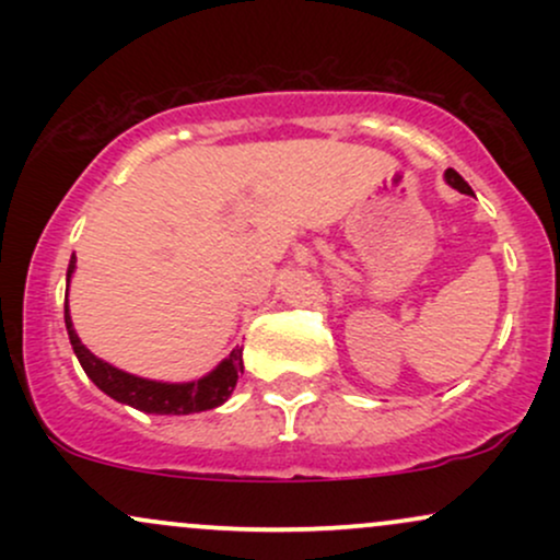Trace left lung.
Listing matches in <instances>:
<instances>
[{
  "instance_id": "left-lung-1",
  "label": "left lung",
  "mask_w": 560,
  "mask_h": 560,
  "mask_svg": "<svg viewBox=\"0 0 560 560\" xmlns=\"http://www.w3.org/2000/svg\"><path fill=\"white\" fill-rule=\"evenodd\" d=\"M445 182H447L450 186H453V189H458L460 195H474L471 186H468V184L464 182V178H460L458 173H455L453 168H447V171H445Z\"/></svg>"
}]
</instances>
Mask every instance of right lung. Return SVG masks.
Masks as SVG:
<instances>
[{
  "mask_svg": "<svg viewBox=\"0 0 560 560\" xmlns=\"http://www.w3.org/2000/svg\"><path fill=\"white\" fill-rule=\"evenodd\" d=\"M73 271H75V260H70L68 284ZM66 329L81 369L86 371V376L92 378L96 387L105 392V395H110L113 400L131 405V408L144 410V413L189 416V413H199V410L218 408V405L229 400V395L236 387V378H240L244 371L242 347H236V350H231L226 361L218 363L208 376L197 378V382H184V384L152 382V378L126 374V371L115 369V365L100 361L94 352H89L86 345H81L79 334L73 329V320H70V313H68V302H66Z\"/></svg>",
  "mask_w": 560,
  "mask_h": 560,
  "instance_id": "add662e5",
  "label": "right lung"
}]
</instances>
